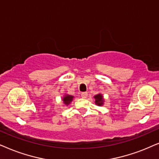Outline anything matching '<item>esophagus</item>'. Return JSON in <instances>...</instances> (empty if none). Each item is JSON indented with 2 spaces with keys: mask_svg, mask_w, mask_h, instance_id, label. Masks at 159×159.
I'll return each mask as SVG.
<instances>
[{
  "mask_svg": "<svg viewBox=\"0 0 159 159\" xmlns=\"http://www.w3.org/2000/svg\"><path fill=\"white\" fill-rule=\"evenodd\" d=\"M81 96L82 98H84V99L87 98V97H88V93H87V92H82L81 94Z\"/></svg>",
  "mask_w": 159,
  "mask_h": 159,
  "instance_id": "34e87169",
  "label": "esophagus"
}]
</instances>
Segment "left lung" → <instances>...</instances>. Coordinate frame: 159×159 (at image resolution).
<instances>
[{
  "instance_id": "left-lung-1",
  "label": "left lung",
  "mask_w": 159,
  "mask_h": 159,
  "mask_svg": "<svg viewBox=\"0 0 159 159\" xmlns=\"http://www.w3.org/2000/svg\"><path fill=\"white\" fill-rule=\"evenodd\" d=\"M94 98L95 99V104L98 105V106H102L103 105V103H104V99H103L102 95L101 94L95 95Z\"/></svg>"
}]
</instances>
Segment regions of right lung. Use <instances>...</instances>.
Masks as SVG:
<instances>
[{
  "instance_id": "add662e5",
  "label": "right lung",
  "mask_w": 159,
  "mask_h": 159,
  "mask_svg": "<svg viewBox=\"0 0 159 159\" xmlns=\"http://www.w3.org/2000/svg\"><path fill=\"white\" fill-rule=\"evenodd\" d=\"M73 97H74L72 96V95L65 94L62 98V101H63V102H64V104L66 105H70V103L71 102L73 101Z\"/></svg>"
}]
</instances>
